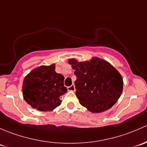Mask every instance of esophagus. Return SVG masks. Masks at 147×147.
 <instances>
[{
    "mask_svg": "<svg viewBox=\"0 0 147 147\" xmlns=\"http://www.w3.org/2000/svg\"><path fill=\"white\" fill-rule=\"evenodd\" d=\"M75 84H72V85L67 87L68 91H75Z\"/></svg>",
    "mask_w": 147,
    "mask_h": 147,
    "instance_id": "1",
    "label": "esophagus"
}]
</instances>
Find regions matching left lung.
<instances>
[{
  "instance_id": "obj_1",
  "label": "left lung",
  "mask_w": 147,
  "mask_h": 147,
  "mask_svg": "<svg viewBox=\"0 0 147 147\" xmlns=\"http://www.w3.org/2000/svg\"><path fill=\"white\" fill-rule=\"evenodd\" d=\"M68 63L75 69L77 77V97L87 110L100 113L117 102L124 83L121 75L110 63L97 57L84 62L69 59Z\"/></svg>"
}]
</instances>
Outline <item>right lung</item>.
I'll list each match as a JSON object with an SVG mask.
<instances>
[{"instance_id": "obj_1", "label": "right lung", "mask_w": 147, "mask_h": 147, "mask_svg": "<svg viewBox=\"0 0 147 147\" xmlns=\"http://www.w3.org/2000/svg\"><path fill=\"white\" fill-rule=\"evenodd\" d=\"M55 65H41L30 71L23 82L24 100L39 111H53L61 105V96L67 90L64 76L55 72Z\"/></svg>"}]
</instances>
